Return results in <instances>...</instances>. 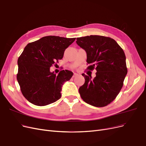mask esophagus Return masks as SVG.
I'll use <instances>...</instances> for the list:
<instances>
[{
    "instance_id": "34e87169",
    "label": "esophagus",
    "mask_w": 146,
    "mask_h": 146,
    "mask_svg": "<svg viewBox=\"0 0 146 146\" xmlns=\"http://www.w3.org/2000/svg\"><path fill=\"white\" fill-rule=\"evenodd\" d=\"M78 76V73H74V74H73V78H74V77H76V76Z\"/></svg>"
}]
</instances>
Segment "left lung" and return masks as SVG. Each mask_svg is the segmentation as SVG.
Here are the masks:
<instances>
[{"label":"left lung","mask_w":146,"mask_h":146,"mask_svg":"<svg viewBox=\"0 0 146 146\" xmlns=\"http://www.w3.org/2000/svg\"><path fill=\"white\" fill-rule=\"evenodd\" d=\"M76 43L87 53L88 70H96V76L83 73L85 83L79 89L81 98L96 107H104L114 100L123 85L127 73L122 48L110 37L90 35L77 38Z\"/></svg>","instance_id":"obj_1"}]
</instances>
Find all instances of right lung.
<instances>
[{
    "label": "right lung",
    "mask_w": 146,
    "mask_h": 146,
    "mask_svg": "<svg viewBox=\"0 0 146 146\" xmlns=\"http://www.w3.org/2000/svg\"><path fill=\"white\" fill-rule=\"evenodd\" d=\"M76 38L46 36L27 44L18 59L17 79L25 98L36 106H46L61 97L64 82L69 80L73 72L67 70L58 75L50 67L63 58L65 50Z\"/></svg>",
    "instance_id": "obj_1"
}]
</instances>
